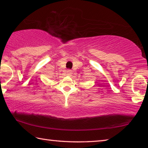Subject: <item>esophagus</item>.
I'll list each match as a JSON object with an SVG mask.
<instances>
[{
    "label": "esophagus",
    "instance_id": "34e87169",
    "mask_svg": "<svg viewBox=\"0 0 148 148\" xmlns=\"http://www.w3.org/2000/svg\"><path fill=\"white\" fill-rule=\"evenodd\" d=\"M67 72V74L68 75H71L72 74V71H71V70H68V71H66Z\"/></svg>",
    "mask_w": 148,
    "mask_h": 148
}]
</instances>
